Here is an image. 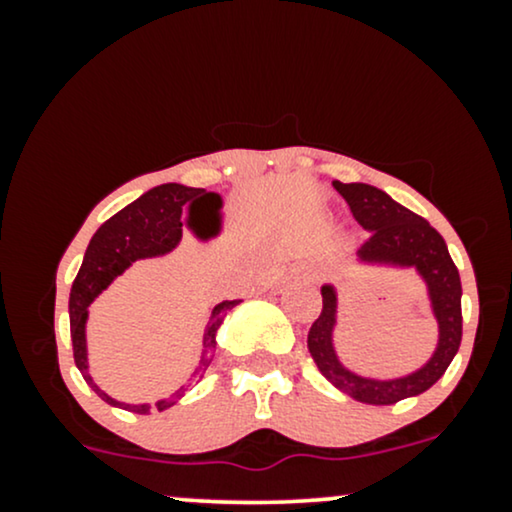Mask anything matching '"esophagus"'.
Masks as SVG:
<instances>
[{
	"mask_svg": "<svg viewBox=\"0 0 512 512\" xmlns=\"http://www.w3.org/2000/svg\"><path fill=\"white\" fill-rule=\"evenodd\" d=\"M320 279H322L320 269H313V272H310V281H320Z\"/></svg>",
	"mask_w": 512,
	"mask_h": 512,
	"instance_id": "1",
	"label": "esophagus"
}]
</instances>
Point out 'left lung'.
I'll return each instance as SVG.
<instances>
[{
    "instance_id": "1",
    "label": "left lung",
    "mask_w": 512,
    "mask_h": 512,
    "mask_svg": "<svg viewBox=\"0 0 512 512\" xmlns=\"http://www.w3.org/2000/svg\"><path fill=\"white\" fill-rule=\"evenodd\" d=\"M349 204L354 219L370 233L358 250L361 262L414 267L426 281L433 315L438 320V346L431 361L416 373L395 380H375L344 368L332 344L337 325V293L322 286V313L308 332V349L315 366L334 387L363 404H395L436 385L462 342V284L448 245L436 228L419 214L397 204L390 195L363 182H332Z\"/></svg>"
}]
</instances>
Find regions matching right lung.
<instances>
[{
    "instance_id": "1",
    "label": "right lung",
    "mask_w": 512,
    "mask_h": 512,
    "mask_svg": "<svg viewBox=\"0 0 512 512\" xmlns=\"http://www.w3.org/2000/svg\"><path fill=\"white\" fill-rule=\"evenodd\" d=\"M219 204V195L207 190H197V187H185L178 182H168V185H158L154 190H149L142 195L137 202L127 204L125 209L117 211L115 216H110L96 231V236L88 243L84 262H81L79 274H76L72 293H69V327H72V346H74V361L76 368L81 370L84 380L93 390L98 392V397L105 399L113 407H122L134 411V414H149V404H125L117 402V399L108 397L103 390H98V385L93 383L91 375H88V356H86V317H88V305L93 303V298L98 293L108 289L113 284L115 276H120L132 262L144 260V257H156L166 255L180 243L182 236V207L190 204V219L195 223L199 219V211L207 204ZM240 301H223L214 305L209 317L207 332H204V351L202 361L195 370V378L202 375L211 363V351L216 349V330L221 327L223 317L228 310ZM187 385H182L180 390H175L173 395L156 402L154 407L158 411L173 407L178 399L185 395Z\"/></svg>"
}]
</instances>
